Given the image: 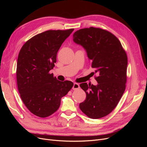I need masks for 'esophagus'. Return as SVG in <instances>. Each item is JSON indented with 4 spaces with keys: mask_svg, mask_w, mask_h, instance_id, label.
I'll return each instance as SVG.
<instances>
[{
    "mask_svg": "<svg viewBox=\"0 0 147 147\" xmlns=\"http://www.w3.org/2000/svg\"><path fill=\"white\" fill-rule=\"evenodd\" d=\"M79 88H80V85H79V84L78 83H74V84H73V86L72 89L73 90H77V89H78Z\"/></svg>",
    "mask_w": 147,
    "mask_h": 147,
    "instance_id": "1",
    "label": "esophagus"
}]
</instances>
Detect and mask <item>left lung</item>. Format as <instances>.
<instances>
[{
    "instance_id": "left-lung-1",
    "label": "left lung",
    "mask_w": 147,
    "mask_h": 147,
    "mask_svg": "<svg viewBox=\"0 0 147 147\" xmlns=\"http://www.w3.org/2000/svg\"><path fill=\"white\" fill-rule=\"evenodd\" d=\"M73 37L74 43L86 50L90 65L98 74L97 85L80 84L86 98L79 107L89 118H102L115 109L125 90L126 53L116 37L101 28H82L76 31Z\"/></svg>"
}]
</instances>
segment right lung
<instances>
[{"mask_svg":"<svg viewBox=\"0 0 147 147\" xmlns=\"http://www.w3.org/2000/svg\"><path fill=\"white\" fill-rule=\"evenodd\" d=\"M73 30L46 31L31 38L20 51L17 65L18 91L28 110L37 117H47L55 113L61 98L73 86L72 82L59 81L49 73L61 46Z\"/></svg>","mask_w":147,"mask_h":147,"instance_id":"add662e5","label":"right lung"}]
</instances>
